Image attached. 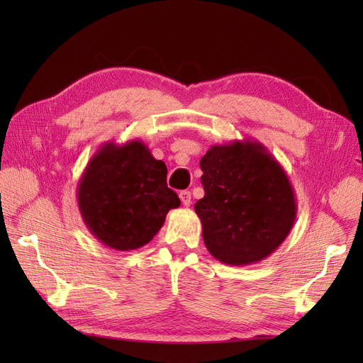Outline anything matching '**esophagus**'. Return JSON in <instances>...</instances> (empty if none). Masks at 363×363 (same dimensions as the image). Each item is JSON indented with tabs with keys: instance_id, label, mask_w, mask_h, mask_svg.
Here are the masks:
<instances>
[{
	"instance_id": "esophagus-1",
	"label": "esophagus",
	"mask_w": 363,
	"mask_h": 363,
	"mask_svg": "<svg viewBox=\"0 0 363 363\" xmlns=\"http://www.w3.org/2000/svg\"><path fill=\"white\" fill-rule=\"evenodd\" d=\"M179 198H181V201H182L184 206H190V203H191V194H190L189 190H182L181 194H179Z\"/></svg>"
}]
</instances>
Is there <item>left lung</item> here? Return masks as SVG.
<instances>
[{"label":"left lung","instance_id":"8db88e82","mask_svg":"<svg viewBox=\"0 0 363 363\" xmlns=\"http://www.w3.org/2000/svg\"><path fill=\"white\" fill-rule=\"evenodd\" d=\"M204 198L195 212L206 248L226 265H251L273 254L296 218L287 173L264 145H213L201 162Z\"/></svg>","mask_w":363,"mask_h":363}]
</instances>
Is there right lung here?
I'll use <instances>...</instances> for the list:
<instances>
[{
  "instance_id": "add662e5",
  "label": "right lung",
  "mask_w": 363,
  "mask_h": 363,
  "mask_svg": "<svg viewBox=\"0 0 363 363\" xmlns=\"http://www.w3.org/2000/svg\"><path fill=\"white\" fill-rule=\"evenodd\" d=\"M167 165L143 142H107L90 159L78 184V206L96 240L117 251L150 243L169 209L181 206L167 187Z\"/></svg>"
}]
</instances>
